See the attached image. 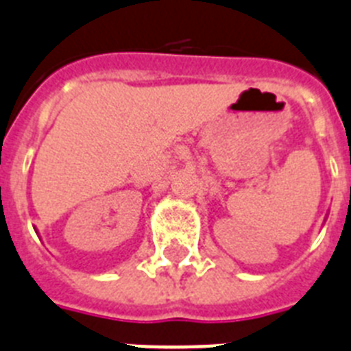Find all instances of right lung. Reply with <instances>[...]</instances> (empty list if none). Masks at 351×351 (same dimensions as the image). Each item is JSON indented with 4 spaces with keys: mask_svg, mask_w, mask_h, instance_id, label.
<instances>
[{
    "mask_svg": "<svg viewBox=\"0 0 351 351\" xmlns=\"http://www.w3.org/2000/svg\"><path fill=\"white\" fill-rule=\"evenodd\" d=\"M36 232H37V230H36Z\"/></svg>",
    "mask_w": 351,
    "mask_h": 351,
    "instance_id": "right-lung-1",
    "label": "right lung"
}]
</instances>
